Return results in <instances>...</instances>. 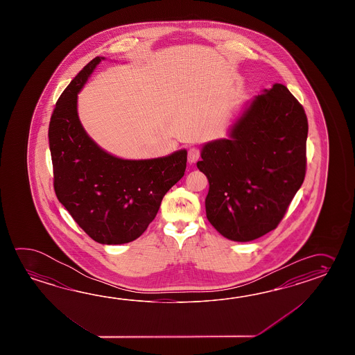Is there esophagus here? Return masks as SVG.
Here are the masks:
<instances>
[{
	"instance_id": "1",
	"label": "esophagus",
	"mask_w": 355,
	"mask_h": 355,
	"mask_svg": "<svg viewBox=\"0 0 355 355\" xmlns=\"http://www.w3.org/2000/svg\"><path fill=\"white\" fill-rule=\"evenodd\" d=\"M200 157V150L198 147H190L188 150V161L190 164H194Z\"/></svg>"
}]
</instances>
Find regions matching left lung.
Returning a JSON list of instances; mask_svg holds the SVG:
<instances>
[{"label":"left lung","instance_id":"1","mask_svg":"<svg viewBox=\"0 0 355 355\" xmlns=\"http://www.w3.org/2000/svg\"><path fill=\"white\" fill-rule=\"evenodd\" d=\"M309 121L282 83L257 95L228 139L204 144L196 166L209 181L207 218L232 241L277 228L306 176Z\"/></svg>","mask_w":355,"mask_h":355}]
</instances>
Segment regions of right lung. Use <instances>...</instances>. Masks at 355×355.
<instances>
[{"label": "right lung", "instance_id": "right-lung-1", "mask_svg": "<svg viewBox=\"0 0 355 355\" xmlns=\"http://www.w3.org/2000/svg\"><path fill=\"white\" fill-rule=\"evenodd\" d=\"M103 57L89 62L62 92L49 123L55 196L94 241H135L156 217L162 198L184 176L187 151L153 159H121L83 130L77 94Z\"/></svg>", "mask_w": 355, "mask_h": 355}]
</instances>
